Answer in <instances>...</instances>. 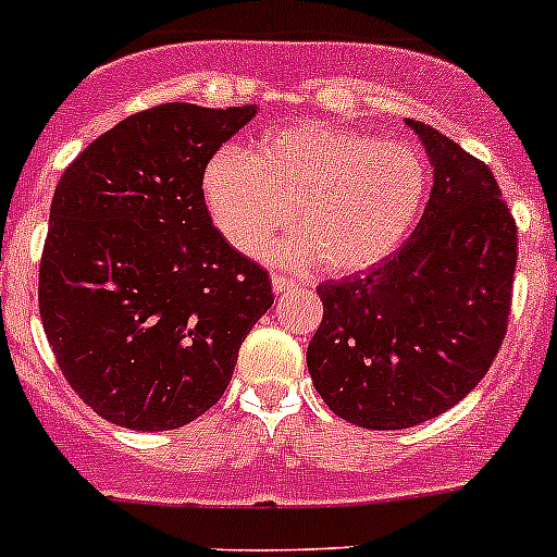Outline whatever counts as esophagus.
<instances>
[{"instance_id": "obj_1", "label": "esophagus", "mask_w": 557, "mask_h": 557, "mask_svg": "<svg viewBox=\"0 0 557 557\" xmlns=\"http://www.w3.org/2000/svg\"><path fill=\"white\" fill-rule=\"evenodd\" d=\"M272 288L277 290V294H285V290L294 288V280L283 277V274H272Z\"/></svg>"}]
</instances>
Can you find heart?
Listing matches in <instances>:
<instances>
[{
    "mask_svg": "<svg viewBox=\"0 0 557 557\" xmlns=\"http://www.w3.org/2000/svg\"><path fill=\"white\" fill-rule=\"evenodd\" d=\"M425 196L412 148L352 128L305 121L269 134L256 153L223 148L205 170V199L223 237L245 256L272 250L283 267L318 261L325 272L374 267L404 243Z\"/></svg>",
    "mask_w": 557,
    "mask_h": 557,
    "instance_id": "heart-1",
    "label": "heart"
}]
</instances>
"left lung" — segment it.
Returning a JSON list of instances; mask_svg holds the SVG:
<instances>
[{
  "label": "left lung",
  "instance_id": "obj_1",
  "mask_svg": "<svg viewBox=\"0 0 557 557\" xmlns=\"http://www.w3.org/2000/svg\"><path fill=\"white\" fill-rule=\"evenodd\" d=\"M434 188L391 258L318 288L307 347L314 391L342 420L396 431L447 412L485 377L507 334L518 226L496 177L420 121Z\"/></svg>",
  "mask_w": 557,
  "mask_h": 557
}]
</instances>
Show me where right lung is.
Segmentation results:
<instances>
[{"mask_svg": "<svg viewBox=\"0 0 557 557\" xmlns=\"http://www.w3.org/2000/svg\"><path fill=\"white\" fill-rule=\"evenodd\" d=\"M258 112L159 104L94 139L55 185L39 314L61 374L97 414L170 431L232 383L272 283L212 226L205 170Z\"/></svg>", "mask_w": 557, "mask_h": 557, "instance_id": "obj_1", "label": "right lung"}]
</instances>
